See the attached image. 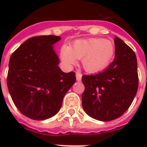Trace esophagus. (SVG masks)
Masks as SVG:
<instances>
[{"label": "esophagus", "mask_w": 147, "mask_h": 147, "mask_svg": "<svg viewBox=\"0 0 147 147\" xmlns=\"http://www.w3.org/2000/svg\"><path fill=\"white\" fill-rule=\"evenodd\" d=\"M76 79L78 82H80L82 80V75L80 73V72H76Z\"/></svg>", "instance_id": "esophagus-1"}]
</instances>
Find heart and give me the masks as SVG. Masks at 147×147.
I'll return each mask as SVG.
<instances>
[{
  "instance_id": "heart-1",
  "label": "heart",
  "mask_w": 147,
  "mask_h": 147,
  "mask_svg": "<svg viewBox=\"0 0 147 147\" xmlns=\"http://www.w3.org/2000/svg\"><path fill=\"white\" fill-rule=\"evenodd\" d=\"M114 54V43L102 38L76 40L70 47L63 45L60 51L61 59L67 65H75L78 59H82L83 68L89 73H98L107 69Z\"/></svg>"
}]
</instances>
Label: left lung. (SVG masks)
Listing matches in <instances>:
<instances>
[{"instance_id": "obj_1", "label": "left lung", "mask_w": 147, "mask_h": 147, "mask_svg": "<svg viewBox=\"0 0 147 147\" xmlns=\"http://www.w3.org/2000/svg\"><path fill=\"white\" fill-rule=\"evenodd\" d=\"M114 59L105 71L83 76L82 96L85 113L100 121L118 118L132 104L138 88L137 61L134 52L115 37Z\"/></svg>"}]
</instances>
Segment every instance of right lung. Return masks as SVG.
Wrapping results in <instances>:
<instances>
[{"instance_id":"right-lung-1","label":"right lung","mask_w":147,"mask_h":147,"mask_svg":"<svg viewBox=\"0 0 147 147\" xmlns=\"http://www.w3.org/2000/svg\"><path fill=\"white\" fill-rule=\"evenodd\" d=\"M57 36H40L26 40L10 56L7 88L22 114L33 120L50 118L59 111L63 98L76 82V73H65L53 44Z\"/></svg>"}]
</instances>
